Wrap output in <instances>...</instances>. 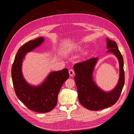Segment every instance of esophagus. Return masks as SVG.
I'll return each mask as SVG.
<instances>
[{
    "mask_svg": "<svg viewBox=\"0 0 134 134\" xmlns=\"http://www.w3.org/2000/svg\"><path fill=\"white\" fill-rule=\"evenodd\" d=\"M74 70H73V69H69V75L70 76H72V75H74Z\"/></svg>",
    "mask_w": 134,
    "mask_h": 134,
    "instance_id": "34e87169",
    "label": "esophagus"
}]
</instances>
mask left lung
I'll return each instance as SVG.
<instances>
[{
    "label": "left lung",
    "instance_id": "1",
    "mask_svg": "<svg viewBox=\"0 0 134 134\" xmlns=\"http://www.w3.org/2000/svg\"><path fill=\"white\" fill-rule=\"evenodd\" d=\"M108 52L115 54L119 60L120 77L116 87L109 92L101 90L93 80V70L98 58H92L74 65V80L77 86L79 100L86 109L98 111L110 107L118 100L125 83L123 57L115 41L107 39Z\"/></svg>",
    "mask_w": 134,
    "mask_h": 134
}]
</instances>
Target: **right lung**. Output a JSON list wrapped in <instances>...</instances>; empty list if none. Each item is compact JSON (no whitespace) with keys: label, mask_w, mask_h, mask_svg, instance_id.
Returning a JSON list of instances; mask_svg holds the SVG:
<instances>
[{"label":"right lung","mask_w":134,"mask_h":134,"mask_svg":"<svg viewBox=\"0 0 134 134\" xmlns=\"http://www.w3.org/2000/svg\"><path fill=\"white\" fill-rule=\"evenodd\" d=\"M42 37L31 40L18 49L12 67V77L16 95L31 110L39 113L48 112L57 105L59 92L69 77L67 68L49 74L39 86L29 84L22 72V64L27 52L39 46L43 41Z\"/></svg>","instance_id":"obj_1"}]
</instances>
